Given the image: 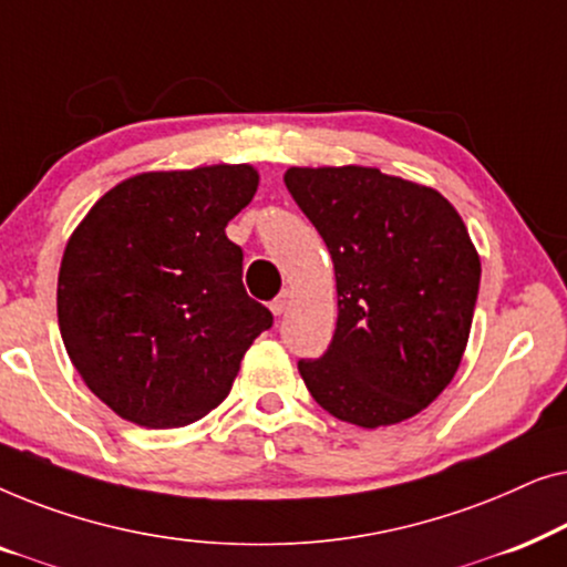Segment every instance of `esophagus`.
<instances>
[{"instance_id": "34e87169", "label": "esophagus", "mask_w": 567, "mask_h": 567, "mask_svg": "<svg viewBox=\"0 0 567 567\" xmlns=\"http://www.w3.org/2000/svg\"><path fill=\"white\" fill-rule=\"evenodd\" d=\"M289 299H291V291L284 289L274 301H270V312H274V315H284L286 309H289Z\"/></svg>"}]
</instances>
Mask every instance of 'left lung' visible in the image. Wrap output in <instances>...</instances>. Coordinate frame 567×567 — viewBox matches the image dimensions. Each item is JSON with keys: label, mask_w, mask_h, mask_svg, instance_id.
Here are the masks:
<instances>
[{"label": "left lung", "mask_w": 567, "mask_h": 567, "mask_svg": "<svg viewBox=\"0 0 567 567\" xmlns=\"http://www.w3.org/2000/svg\"><path fill=\"white\" fill-rule=\"evenodd\" d=\"M336 266L328 351L299 361L317 405L379 429L429 408L460 369L480 289V255L439 190L377 167L284 175Z\"/></svg>", "instance_id": "8db88e82"}]
</instances>
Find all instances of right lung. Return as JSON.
<instances>
[{
  "instance_id": "obj_1",
  "label": "right lung",
  "mask_w": 567,
  "mask_h": 567,
  "mask_svg": "<svg viewBox=\"0 0 567 567\" xmlns=\"http://www.w3.org/2000/svg\"><path fill=\"white\" fill-rule=\"evenodd\" d=\"M250 165L142 173L69 237L59 328L84 384L126 421L181 429L227 398L274 315L247 297L227 224L258 190Z\"/></svg>"
}]
</instances>
